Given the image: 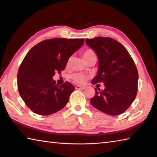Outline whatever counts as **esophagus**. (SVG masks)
Masks as SVG:
<instances>
[{
    "label": "esophagus",
    "mask_w": 157,
    "mask_h": 157,
    "mask_svg": "<svg viewBox=\"0 0 157 157\" xmlns=\"http://www.w3.org/2000/svg\"><path fill=\"white\" fill-rule=\"evenodd\" d=\"M86 87L83 86H79V85H77L75 86V89H78V90H82V89H84Z\"/></svg>",
    "instance_id": "esophagus-1"
}]
</instances>
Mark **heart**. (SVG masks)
Segmentation results:
<instances>
[{
	"mask_svg": "<svg viewBox=\"0 0 157 157\" xmlns=\"http://www.w3.org/2000/svg\"><path fill=\"white\" fill-rule=\"evenodd\" d=\"M82 55H83L84 59L86 60V62H88V61L91 59V58L95 57V52L91 49L85 50L83 52V53H82ZM71 62V57H70L68 59V62H67V65L70 64ZM88 78H89L88 75H85V74L82 73H74V74H73V75H71V79H72L73 82H75L77 84L85 83L86 81V79H88Z\"/></svg>",
	"mask_w": 157,
	"mask_h": 157,
	"instance_id": "b5f03b06",
	"label": "heart"
}]
</instances>
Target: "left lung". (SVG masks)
Masks as SVG:
<instances>
[{
  "mask_svg": "<svg viewBox=\"0 0 157 157\" xmlns=\"http://www.w3.org/2000/svg\"><path fill=\"white\" fill-rule=\"evenodd\" d=\"M86 43L94 50L99 60L98 74L92 83L103 82L105 85L103 90L95 89L90 102L109 115L123 113L137 94L139 73L134 60L123 45L109 37L86 39Z\"/></svg>",
  "mask_w": 157,
  "mask_h": 157,
  "instance_id": "1",
  "label": "left lung"
}]
</instances>
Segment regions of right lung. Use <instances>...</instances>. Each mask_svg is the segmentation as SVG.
<instances>
[{
  "label": "right lung",
  "instance_id": "obj_1",
  "mask_svg": "<svg viewBox=\"0 0 157 157\" xmlns=\"http://www.w3.org/2000/svg\"><path fill=\"white\" fill-rule=\"evenodd\" d=\"M84 42V39H47L27 53L18 68L17 86L21 98L32 111L48 116L66 105L75 87L68 82L58 85L52 77L64 70L69 57Z\"/></svg>",
  "mask_w": 157,
  "mask_h": 157
}]
</instances>
